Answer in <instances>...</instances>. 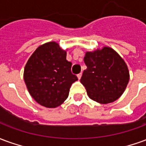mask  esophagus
<instances>
[{"instance_id":"1","label":"esophagus","mask_w":146,"mask_h":146,"mask_svg":"<svg viewBox=\"0 0 146 146\" xmlns=\"http://www.w3.org/2000/svg\"><path fill=\"white\" fill-rule=\"evenodd\" d=\"M81 76H82V73H79V74H77V77H78V79H80V78H81Z\"/></svg>"}]
</instances>
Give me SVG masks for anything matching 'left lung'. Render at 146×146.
I'll use <instances>...</instances> for the list:
<instances>
[{"instance_id":"1","label":"left lung","mask_w":146,"mask_h":146,"mask_svg":"<svg viewBox=\"0 0 146 146\" xmlns=\"http://www.w3.org/2000/svg\"><path fill=\"white\" fill-rule=\"evenodd\" d=\"M87 66L80 79L89 98L107 104L121 96L129 81V71L125 62L113 49L87 52L84 58Z\"/></svg>"}]
</instances>
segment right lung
<instances>
[{
  "instance_id": "obj_1",
  "label": "right lung",
  "mask_w": 146,
  "mask_h": 146,
  "mask_svg": "<svg viewBox=\"0 0 146 146\" xmlns=\"http://www.w3.org/2000/svg\"><path fill=\"white\" fill-rule=\"evenodd\" d=\"M66 51L55 42L40 46L30 56L24 70V80L30 95L43 106L55 108L68 98L77 76L71 72Z\"/></svg>"
}]
</instances>
